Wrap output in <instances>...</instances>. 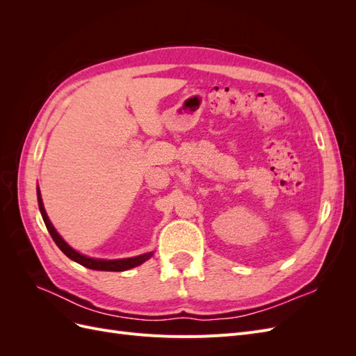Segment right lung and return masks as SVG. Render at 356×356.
<instances>
[{"label": "right lung", "instance_id": "obj_1", "mask_svg": "<svg viewBox=\"0 0 356 356\" xmlns=\"http://www.w3.org/2000/svg\"><path fill=\"white\" fill-rule=\"evenodd\" d=\"M37 199H38V208H40V212H41V217H42V220H44V224H46V227H47L50 236L53 238V241H55V243L59 246V250L75 263H79V264L88 267V268H92V270L124 272V270H129V268L141 266L144 261H147L148 258H152L153 254H154L152 251V252H145V254L131 257V258H117V260H104V258H92V257H88V255H83L79 251H75L72 246H70L65 241H63L62 236L58 233V230L53 227V224L49 220L47 212L44 209V203H42V199H41L40 187H37Z\"/></svg>", "mask_w": 356, "mask_h": 356}]
</instances>
